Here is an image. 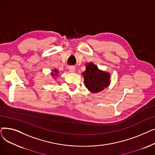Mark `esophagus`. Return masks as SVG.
<instances>
[{"label": "esophagus", "instance_id": "esophagus-1", "mask_svg": "<svg viewBox=\"0 0 155 155\" xmlns=\"http://www.w3.org/2000/svg\"><path fill=\"white\" fill-rule=\"evenodd\" d=\"M68 70H69L70 72L73 73V72L75 71V68L74 67H70L68 68Z\"/></svg>", "mask_w": 155, "mask_h": 155}]
</instances>
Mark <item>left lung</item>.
I'll return each mask as SVG.
<instances>
[{"instance_id": "obj_1", "label": "left lung", "mask_w": 155, "mask_h": 155, "mask_svg": "<svg viewBox=\"0 0 155 155\" xmlns=\"http://www.w3.org/2000/svg\"><path fill=\"white\" fill-rule=\"evenodd\" d=\"M82 75L85 87L91 92H100L109 85V73L99 70L93 63L87 64L86 70L82 73Z\"/></svg>"}]
</instances>
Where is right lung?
I'll use <instances>...</instances> for the list:
<instances>
[{
	"label": "right lung",
	"mask_w": 155,
	"mask_h": 155,
	"mask_svg": "<svg viewBox=\"0 0 155 155\" xmlns=\"http://www.w3.org/2000/svg\"><path fill=\"white\" fill-rule=\"evenodd\" d=\"M54 73H52V76H57V75H58V70H54V71H53Z\"/></svg>",
	"instance_id": "add662e5"
}]
</instances>
